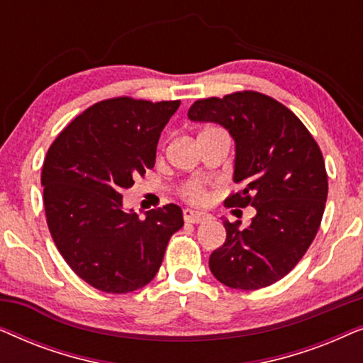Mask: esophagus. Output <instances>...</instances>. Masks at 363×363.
Segmentation results:
<instances>
[{
	"mask_svg": "<svg viewBox=\"0 0 363 363\" xmlns=\"http://www.w3.org/2000/svg\"><path fill=\"white\" fill-rule=\"evenodd\" d=\"M183 220L186 223H193V225H196V223L211 220V215H208V213H203V211H193L186 208V210H183Z\"/></svg>",
	"mask_w": 363,
	"mask_h": 363,
	"instance_id": "obj_1",
	"label": "esophagus"
}]
</instances>
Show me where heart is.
Wrapping results in <instances>:
<instances>
[{
    "label": "heart",
    "instance_id": "obj_1",
    "mask_svg": "<svg viewBox=\"0 0 363 363\" xmlns=\"http://www.w3.org/2000/svg\"><path fill=\"white\" fill-rule=\"evenodd\" d=\"M210 132H221V130H218V128H208V130H205L203 133H210ZM180 195H182V198H185L186 201L196 203V205L205 203L208 200L206 185L200 180L183 182L180 185Z\"/></svg>",
    "mask_w": 363,
    "mask_h": 363
}]
</instances>
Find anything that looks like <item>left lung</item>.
<instances>
[{
    "label": "left lung",
    "mask_w": 363,
    "mask_h": 363,
    "mask_svg": "<svg viewBox=\"0 0 363 363\" xmlns=\"http://www.w3.org/2000/svg\"><path fill=\"white\" fill-rule=\"evenodd\" d=\"M188 117L230 130L241 190L225 205L256 208L246 230L223 221L226 241L210 256L213 276L231 289L271 286L294 269L319 231L329 191L320 148L294 112L256 91L200 99Z\"/></svg>",
    "instance_id": "left-lung-1"
}]
</instances>
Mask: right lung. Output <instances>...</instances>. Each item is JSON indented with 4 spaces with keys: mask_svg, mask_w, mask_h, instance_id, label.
<instances>
[{
    "mask_svg": "<svg viewBox=\"0 0 363 363\" xmlns=\"http://www.w3.org/2000/svg\"><path fill=\"white\" fill-rule=\"evenodd\" d=\"M180 101L112 97L94 104L56 137L44 158L46 221L64 261L96 289L127 294L160 269L182 208L138 218L122 210V191L155 165L157 143Z\"/></svg>",
    "mask_w": 363,
    "mask_h": 363,
    "instance_id": "obj_1",
    "label": "right lung"
}]
</instances>
